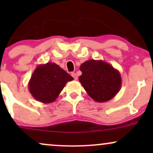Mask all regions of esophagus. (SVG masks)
Segmentation results:
<instances>
[{"label": "esophagus", "mask_w": 153, "mask_h": 153, "mask_svg": "<svg viewBox=\"0 0 153 153\" xmlns=\"http://www.w3.org/2000/svg\"><path fill=\"white\" fill-rule=\"evenodd\" d=\"M71 75H72V76H73V78H74L75 80H77V79H78V75H77L76 73H72Z\"/></svg>", "instance_id": "1"}]
</instances>
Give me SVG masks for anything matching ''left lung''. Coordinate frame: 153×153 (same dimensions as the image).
<instances>
[{
	"label": "left lung",
	"mask_w": 153,
	"mask_h": 153,
	"mask_svg": "<svg viewBox=\"0 0 153 153\" xmlns=\"http://www.w3.org/2000/svg\"><path fill=\"white\" fill-rule=\"evenodd\" d=\"M79 81L96 102H106L119 93L122 77L118 70L103 60L89 59L80 67Z\"/></svg>",
	"instance_id": "8db88e82"
}]
</instances>
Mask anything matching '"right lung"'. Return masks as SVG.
I'll return each instance as SVG.
<instances>
[{"mask_svg": "<svg viewBox=\"0 0 153 153\" xmlns=\"http://www.w3.org/2000/svg\"><path fill=\"white\" fill-rule=\"evenodd\" d=\"M73 77L54 62L36 67L29 80V91L35 100L44 103H52Z\"/></svg>", "mask_w": 153, "mask_h": 153, "instance_id": "add662e5", "label": "right lung"}]
</instances>
